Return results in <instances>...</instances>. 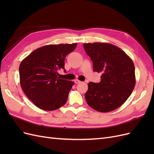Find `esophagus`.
<instances>
[{
    "label": "esophagus",
    "mask_w": 154,
    "mask_h": 154,
    "mask_svg": "<svg viewBox=\"0 0 154 154\" xmlns=\"http://www.w3.org/2000/svg\"><path fill=\"white\" fill-rule=\"evenodd\" d=\"M81 82L80 81V80H74V83H80Z\"/></svg>",
    "instance_id": "1"
}]
</instances>
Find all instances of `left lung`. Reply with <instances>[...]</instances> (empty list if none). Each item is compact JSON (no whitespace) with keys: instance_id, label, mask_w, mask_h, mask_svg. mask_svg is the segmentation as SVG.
I'll return each instance as SVG.
<instances>
[{"instance_id":"left-lung-1","label":"left lung","mask_w":154,"mask_h":154,"mask_svg":"<svg viewBox=\"0 0 154 154\" xmlns=\"http://www.w3.org/2000/svg\"><path fill=\"white\" fill-rule=\"evenodd\" d=\"M83 48L92 61L93 71L101 74L100 83H88L85 94L87 104L101 112L119 108L136 84L132 60L123 50L110 44H83Z\"/></svg>"}]
</instances>
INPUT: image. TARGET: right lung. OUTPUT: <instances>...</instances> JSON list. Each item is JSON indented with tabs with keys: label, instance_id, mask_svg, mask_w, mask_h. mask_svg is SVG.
<instances>
[{
	"label": "right lung",
	"instance_id": "add662e5",
	"mask_svg": "<svg viewBox=\"0 0 154 154\" xmlns=\"http://www.w3.org/2000/svg\"><path fill=\"white\" fill-rule=\"evenodd\" d=\"M72 44L48 45L35 50L22 61L20 82L23 91L36 106L54 110L66 104L74 82L61 79L65 58L76 48Z\"/></svg>",
	"mask_w": 154,
	"mask_h": 154
}]
</instances>
